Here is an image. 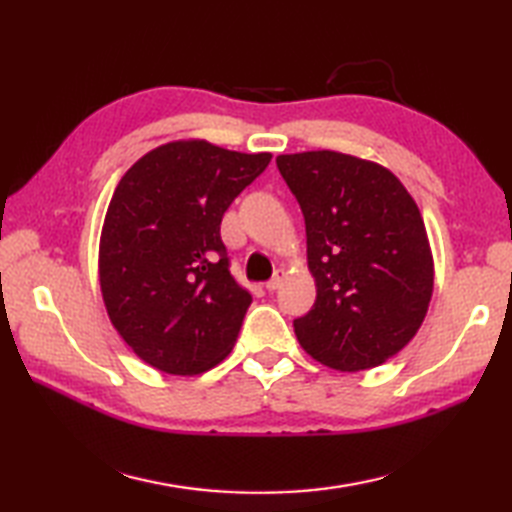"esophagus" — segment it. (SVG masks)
<instances>
[{
    "label": "esophagus",
    "mask_w": 512,
    "mask_h": 512,
    "mask_svg": "<svg viewBox=\"0 0 512 512\" xmlns=\"http://www.w3.org/2000/svg\"><path fill=\"white\" fill-rule=\"evenodd\" d=\"M284 279H286V270H284V268H277L273 279L266 281V290H270V292L277 290L281 284H284Z\"/></svg>",
    "instance_id": "esophagus-1"
}]
</instances>
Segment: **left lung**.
Listing matches in <instances>:
<instances>
[{"label": "left lung", "mask_w": 512, "mask_h": 512, "mask_svg": "<svg viewBox=\"0 0 512 512\" xmlns=\"http://www.w3.org/2000/svg\"><path fill=\"white\" fill-rule=\"evenodd\" d=\"M308 237L317 301L295 319L312 358L341 372L383 365L427 314L433 257L422 215L389 169L339 151L277 156Z\"/></svg>", "instance_id": "1"}]
</instances>
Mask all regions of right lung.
Masks as SVG:
<instances>
[{"label":"right lung","mask_w":512,"mask_h":512,"mask_svg":"<svg viewBox=\"0 0 512 512\" xmlns=\"http://www.w3.org/2000/svg\"><path fill=\"white\" fill-rule=\"evenodd\" d=\"M270 158L176 140L118 182L101 233V292L112 325L147 365L191 376L233 350L253 297L228 270L220 224Z\"/></svg>","instance_id":"1"}]
</instances>
